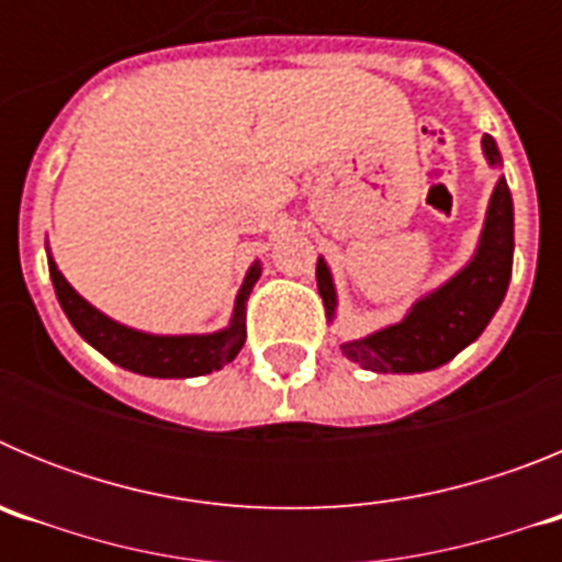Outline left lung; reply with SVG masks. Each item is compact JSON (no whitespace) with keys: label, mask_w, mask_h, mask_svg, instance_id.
I'll return each mask as SVG.
<instances>
[{"label":"left lung","mask_w":562,"mask_h":562,"mask_svg":"<svg viewBox=\"0 0 562 562\" xmlns=\"http://www.w3.org/2000/svg\"><path fill=\"white\" fill-rule=\"evenodd\" d=\"M484 154L490 166H498L501 154L490 134H484ZM515 216L513 193L501 177L486 211L479 252L448 284L416 301L402 324L380 329L362 340L346 342L342 355L376 374H414L453 360L467 349L498 312L513 276ZM317 290L326 315H335V284L324 258H317Z\"/></svg>","instance_id":"1"}]
</instances>
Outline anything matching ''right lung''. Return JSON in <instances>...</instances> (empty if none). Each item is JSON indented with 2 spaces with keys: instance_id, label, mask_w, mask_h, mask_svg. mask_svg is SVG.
I'll list each match as a JSON object with an SVG mask.
<instances>
[{
  "instance_id": "add662e5",
  "label": "right lung",
  "mask_w": 562,
  "mask_h": 562,
  "mask_svg": "<svg viewBox=\"0 0 562 562\" xmlns=\"http://www.w3.org/2000/svg\"><path fill=\"white\" fill-rule=\"evenodd\" d=\"M49 261V278L56 286L58 304H61L64 315L69 317V324L76 326L78 335L95 346L103 357L117 362L121 369L134 371V374L146 376H202L211 371H220L222 366L233 360L241 351L247 337V297H250L252 284L261 276V267L256 265L247 272L245 284L238 290L236 310H233V321L227 329L213 331V335H182V337H162V335H146V331L128 329V326L117 324L95 306L87 304L72 286L67 284V278L56 267L53 256Z\"/></svg>"
}]
</instances>
